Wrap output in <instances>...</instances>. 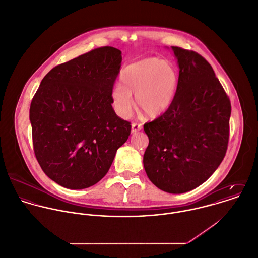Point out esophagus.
Segmentation results:
<instances>
[{
	"label": "esophagus",
	"instance_id": "obj_1",
	"mask_svg": "<svg viewBox=\"0 0 258 258\" xmlns=\"http://www.w3.org/2000/svg\"><path fill=\"white\" fill-rule=\"evenodd\" d=\"M142 129V125L138 124V123H132L131 125V133H136L138 131H140Z\"/></svg>",
	"mask_w": 258,
	"mask_h": 258
}]
</instances>
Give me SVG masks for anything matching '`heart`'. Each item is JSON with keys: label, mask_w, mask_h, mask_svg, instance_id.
<instances>
[{"label": "heart", "mask_w": 258, "mask_h": 258, "mask_svg": "<svg viewBox=\"0 0 258 258\" xmlns=\"http://www.w3.org/2000/svg\"><path fill=\"white\" fill-rule=\"evenodd\" d=\"M122 85L112 89L111 99L116 113L122 118L130 116L136 106L150 118L163 115L175 98L178 74L169 61L146 58L128 65L121 74Z\"/></svg>", "instance_id": "b5f03b06"}]
</instances>
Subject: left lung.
<instances>
[{"mask_svg": "<svg viewBox=\"0 0 258 258\" xmlns=\"http://www.w3.org/2000/svg\"><path fill=\"white\" fill-rule=\"evenodd\" d=\"M179 68L170 108L144 124L149 144L144 169L159 189L180 194L204 183L222 162L231 105L210 64L199 54L171 47Z\"/></svg>", "mask_w": 258, "mask_h": 258, "instance_id": "1", "label": "left lung"}]
</instances>
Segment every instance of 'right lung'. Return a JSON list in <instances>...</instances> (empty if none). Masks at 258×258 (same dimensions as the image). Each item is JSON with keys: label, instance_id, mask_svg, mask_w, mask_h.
<instances>
[{"label": "right lung", "instance_id": "right-lung-1", "mask_svg": "<svg viewBox=\"0 0 258 258\" xmlns=\"http://www.w3.org/2000/svg\"><path fill=\"white\" fill-rule=\"evenodd\" d=\"M121 54L102 47L56 66L32 100L36 158L45 174L65 188L84 189L99 182L130 135V123L112 108Z\"/></svg>", "mask_w": 258, "mask_h": 258}]
</instances>
